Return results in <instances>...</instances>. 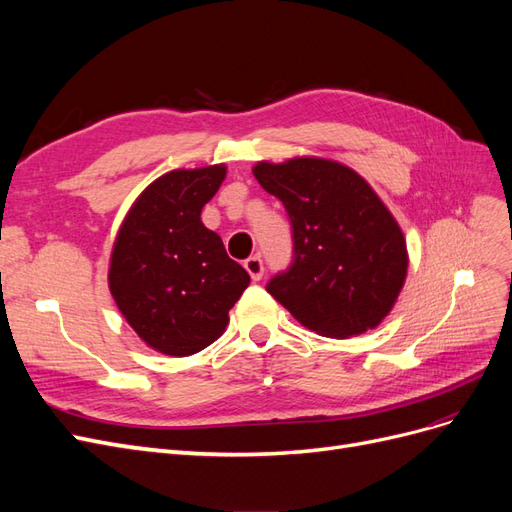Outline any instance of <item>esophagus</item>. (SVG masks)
I'll list each match as a JSON object with an SVG mask.
<instances>
[{
    "mask_svg": "<svg viewBox=\"0 0 512 512\" xmlns=\"http://www.w3.org/2000/svg\"><path fill=\"white\" fill-rule=\"evenodd\" d=\"M243 267H245L247 273H250L252 282H260V280H262V273H265V265H262V260H260L258 256L247 258V260L243 262Z\"/></svg>",
    "mask_w": 512,
    "mask_h": 512,
    "instance_id": "1",
    "label": "esophagus"
}]
</instances>
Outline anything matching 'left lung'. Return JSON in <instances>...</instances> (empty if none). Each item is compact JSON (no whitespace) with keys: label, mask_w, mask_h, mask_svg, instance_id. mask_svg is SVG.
<instances>
[{"label":"left lung","mask_w":512,"mask_h":512,"mask_svg":"<svg viewBox=\"0 0 512 512\" xmlns=\"http://www.w3.org/2000/svg\"><path fill=\"white\" fill-rule=\"evenodd\" d=\"M258 183L292 222L294 262L267 290L322 337L361 335L389 316L408 275L395 215L354 168L318 156L256 162Z\"/></svg>","instance_id":"left-lung-1"}]
</instances>
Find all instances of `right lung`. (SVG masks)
<instances>
[{
    "label": "right lung",
    "mask_w": 512,
    "mask_h": 512,
    "mask_svg": "<svg viewBox=\"0 0 512 512\" xmlns=\"http://www.w3.org/2000/svg\"><path fill=\"white\" fill-rule=\"evenodd\" d=\"M224 179L226 164L170 170L136 196L117 230L108 290L134 333L160 354L190 356L213 344L250 284L200 220Z\"/></svg>",
    "instance_id": "right-lung-1"
}]
</instances>
